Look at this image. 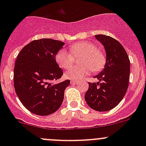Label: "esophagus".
<instances>
[{
  "label": "esophagus",
  "mask_w": 146,
  "mask_h": 146,
  "mask_svg": "<svg viewBox=\"0 0 146 146\" xmlns=\"http://www.w3.org/2000/svg\"><path fill=\"white\" fill-rule=\"evenodd\" d=\"M79 82H80L78 81V80H70V83H71V84H78Z\"/></svg>",
  "instance_id": "esophagus-1"
}]
</instances>
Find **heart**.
I'll use <instances>...</instances> for the list:
<instances>
[{
  "mask_svg": "<svg viewBox=\"0 0 146 146\" xmlns=\"http://www.w3.org/2000/svg\"><path fill=\"white\" fill-rule=\"evenodd\" d=\"M71 52L66 48L59 50L56 55V61L64 68H68L74 61V56L82 55L80 63L81 66L70 68L66 72V77L72 80H80L90 73L91 70L98 72L104 68L105 64V56L95 44L90 42H82L70 46Z\"/></svg>",
  "mask_w": 146,
  "mask_h": 146,
  "instance_id": "b5f03b06",
  "label": "heart"
}]
</instances>
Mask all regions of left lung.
Here are the masks:
<instances>
[{
  "label": "left lung",
  "mask_w": 146,
  "mask_h": 146,
  "mask_svg": "<svg viewBox=\"0 0 146 146\" xmlns=\"http://www.w3.org/2000/svg\"><path fill=\"white\" fill-rule=\"evenodd\" d=\"M95 36L104 47L106 62L102 70L94 76L98 82H88L89 88L85 100L92 110L107 111L117 107L126 94L130 76V61L118 41L104 35Z\"/></svg>",
  "instance_id": "obj_1"
}]
</instances>
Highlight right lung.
<instances>
[{"instance_id": "add662e5", "label": "right lung", "mask_w": 146, "mask_h": 146, "mask_svg": "<svg viewBox=\"0 0 146 146\" xmlns=\"http://www.w3.org/2000/svg\"><path fill=\"white\" fill-rule=\"evenodd\" d=\"M64 44L52 39L34 40L17 56L14 68L15 90L22 104L33 114L49 115L62 104L70 80L57 84L51 82L64 74L56 55Z\"/></svg>"}]
</instances>
